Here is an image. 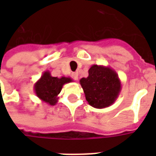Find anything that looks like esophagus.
Listing matches in <instances>:
<instances>
[{
    "instance_id": "obj_1",
    "label": "esophagus",
    "mask_w": 156,
    "mask_h": 156,
    "mask_svg": "<svg viewBox=\"0 0 156 156\" xmlns=\"http://www.w3.org/2000/svg\"><path fill=\"white\" fill-rule=\"evenodd\" d=\"M71 77L73 78V80L78 81V73H72V74H71Z\"/></svg>"
}]
</instances>
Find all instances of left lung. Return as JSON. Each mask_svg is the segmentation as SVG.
<instances>
[{
  "label": "left lung",
  "mask_w": 156,
  "mask_h": 156,
  "mask_svg": "<svg viewBox=\"0 0 156 156\" xmlns=\"http://www.w3.org/2000/svg\"><path fill=\"white\" fill-rule=\"evenodd\" d=\"M87 78L80 79L86 100L95 108H104L116 101L121 90L118 74L108 66L93 65Z\"/></svg>",
  "instance_id": "left-lung-1"
}]
</instances>
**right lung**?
Returning <instances> with one entry per match:
<instances>
[{
  "instance_id": "right-lung-1",
  "label": "right lung",
  "mask_w": 156,
  "mask_h": 156,
  "mask_svg": "<svg viewBox=\"0 0 156 156\" xmlns=\"http://www.w3.org/2000/svg\"><path fill=\"white\" fill-rule=\"evenodd\" d=\"M72 82L71 78L52 77L49 71H45L34 85L35 95L43 102L55 105L58 101V95L66 83Z\"/></svg>"
}]
</instances>
